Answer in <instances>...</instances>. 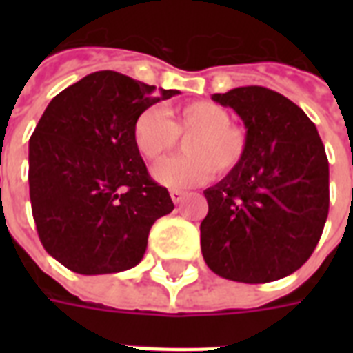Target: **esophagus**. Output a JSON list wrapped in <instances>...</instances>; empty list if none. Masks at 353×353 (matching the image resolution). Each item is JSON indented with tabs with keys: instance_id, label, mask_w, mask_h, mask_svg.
<instances>
[{
	"instance_id": "1",
	"label": "esophagus",
	"mask_w": 353,
	"mask_h": 353,
	"mask_svg": "<svg viewBox=\"0 0 353 353\" xmlns=\"http://www.w3.org/2000/svg\"><path fill=\"white\" fill-rule=\"evenodd\" d=\"M170 198L174 203H179V201H183V198H185V192H183V190H176V188H174V190H170Z\"/></svg>"
}]
</instances>
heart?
<instances>
[{
  "mask_svg": "<svg viewBox=\"0 0 353 353\" xmlns=\"http://www.w3.org/2000/svg\"><path fill=\"white\" fill-rule=\"evenodd\" d=\"M185 139L183 157L163 161L154 177L170 188L196 187L212 174H234L247 157L249 137L241 126L231 122V113L210 101H192L174 108L170 121L159 108L144 110L133 122V143L148 161H159Z\"/></svg>",
  "mask_w": 353,
  "mask_h": 353,
  "instance_id": "b5f03b06",
  "label": "heart"
}]
</instances>
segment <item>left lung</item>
<instances>
[{
  "mask_svg": "<svg viewBox=\"0 0 353 353\" xmlns=\"http://www.w3.org/2000/svg\"><path fill=\"white\" fill-rule=\"evenodd\" d=\"M247 128L243 165L205 190L201 252L227 280L265 284L302 268L330 209L328 157L319 132L295 102L262 85L216 93Z\"/></svg>",
  "mask_w": 353,
  "mask_h": 353,
  "instance_id": "left-lung-1",
  "label": "left lung"
}]
</instances>
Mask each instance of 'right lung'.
<instances>
[{"label": "right lung", "instance_id": "obj_1", "mask_svg": "<svg viewBox=\"0 0 353 353\" xmlns=\"http://www.w3.org/2000/svg\"><path fill=\"white\" fill-rule=\"evenodd\" d=\"M115 71L58 93L29 139V190L40 241L80 274L119 273L144 256L157 218L174 210L133 143V122L177 95Z\"/></svg>", "mask_w": 353, "mask_h": 353}]
</instances>
